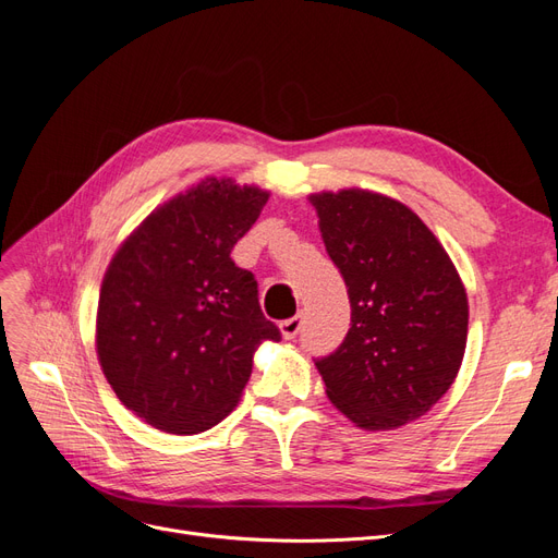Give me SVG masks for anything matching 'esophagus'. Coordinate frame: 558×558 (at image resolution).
Listing matches in <instances>:
<instances>
[{"mask_svg":"<svg viewBox=\"0 0 558 558\" xmlns=\"http://www.w3.org/2000/svg\"><path fill=\"white\" fill-rule=\"evenodd\" d=\"M302 328V314H295L291 318H286L279 324V330H281V337L283 340H293V337L300 332Z\"/></svg>","mask_w":558,"mask_h":558,"instance_id":"obj_1","label":"esophagus"}]
</instances>
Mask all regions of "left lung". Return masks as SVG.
Instances as JSON below:
<instances>
[{"label":"left lung","mask_w":558,"mask_h":558,"mask_svg":"<svg viewBox=\"0 0 558 558\" xmlns=\"http://www.w3.org/2000/svg\"><path fill=\"white\" fill-rule=\"evenodd\" d=\"M310 202L351 302L344 342L316 361L326 396L363 430L400 428L424 416L459 375L468 342L463 281L402 202L363 189Z\"/></svg>","instance_id":"left-lung-1"}]
</instances>
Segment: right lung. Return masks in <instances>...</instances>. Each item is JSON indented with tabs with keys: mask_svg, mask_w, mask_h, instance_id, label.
<instances>
[{
	"mask_svg": "<svg viewBox=\"0 0 558 558\" xmlns=\"http://www.w3.org/2000/svg\"><path fill=\"white\" fill-rule=\"evenodd\" d=\"M269 193L205 179L148 214L116 251L99 291L97 359L128 410L195 435L240 402L253 353L279 328L258 283L230 258Z\"/></svg>",
	"mask_w": 558,
	"mask_h": 558,
	"instance_id": "right-lung-1",
	"label": "right lung"
}]
</instances>
